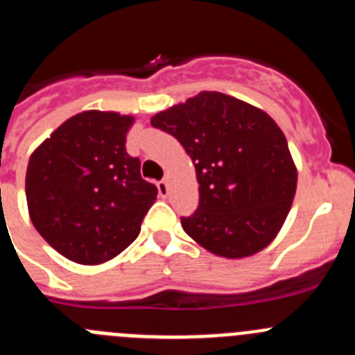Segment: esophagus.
<instances>
[{"instance_id":"1","label":"esophagus","mask_w":355,"mask_h":355,"mask_svg":"<svg viewBox=\"0 0 355 355\" xmlns=\"http://www.w3.org/2000/svg\"><path fill=\"white\" fill-rule=\"evenodd\" d=\"M156 187H158L159 197H162V199H165V197L168 196V184H167V181H159V183L156 184Z\"/></svg>"}]
</instances>
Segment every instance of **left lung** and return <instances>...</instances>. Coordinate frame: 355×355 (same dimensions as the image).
<instances>
[{
  "label": "left lung",
  "instance_id": "1",
  "mask_svg": "<svg viewBox=\"0 0 355 355\" xmlns=\"http://www.w3.org/2000/svg\"><path fill=\"white\" fill-rule=\"evenodd\" d=\"M150 124L178 139L196 165L199 208L181 216L184 233L227 259L270 245L297 190V167L274 119L227 94L200 92Z\"/></svg>",
  "mask_w": 355,
  "mask_h": 355
}]
</instances>
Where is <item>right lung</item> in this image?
Masks as SVG:
<instances>
[{
	"mask_svg": "<svg viewBox=\"0 0 355 355\" xmlns=\"http://www.w3.org/2000/svg\"><path fill=\"white\" fill-rule=\"evenodd\" d=\"M133 115L87 110L30 156L26 202L40 236L64 258L101 265L131 245L158 188L126 153Z\"/></svg>",
	"mask_w": 355,
	"mask_h": 355,
	"instance_id": "1",
	"label": "right lung"
}]
</instances>
